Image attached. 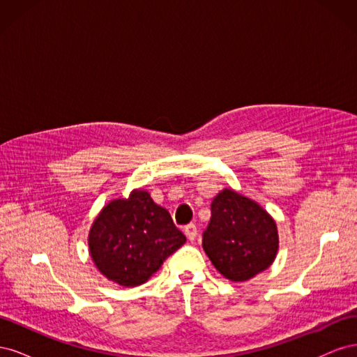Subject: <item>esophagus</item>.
I'll return each instance as SVG.
<instances>
[{
	"instance_id": "obj_1",
	"label": "esophagus",
	"mask_w": 357,
	"mask_h": 357,
	"mask_svg": "<svg viewBox=\"0 0 357 357\" xmlns=\"http://www.w3.org/2000/svg\"><path fill=\"white\" fill-rule=\"evenodd\" d=\"M185 234H186V236H188V238H189L190 241L195 240V238H197V235H198L197 225H195V223H189V225H186V226H185Z\"/></svg>"
}]
</instances>
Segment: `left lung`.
<instances>
[{
    "label": "left lung",
    "mask_w": 357,
    "mask_h": 357,
    "mask_svg": "<svg viewBox=\"0 0 357 357\" xmlns=\"http://www.w3.org/2000/svg\"><path fill=\"white\" fill-rule=\"evenodd\" d=\"M202 247L225 278L245 282L274 262L277 225L253 199L223 189L211 202V219L202 234Z\"/></svg>",
    "instance_id": "1"
}]
</instances>
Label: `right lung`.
<instances>
[{
    "mask_svg": "<svg viewBox=\"0 0 357 357\" xmlns=\"http://www.w3.org/2000/svg\"><path fill=\"white\" fill-rule=\"evenodd\" d=\"M95 266L112 282L134 287L146 283L165 259L186 243L169 213L146 190L113 199L96 215L89 231Z\"/></svg>",
    "mask_w": 357,
    "mask_h": 357,
    "instance_id": "1",
    "label": "right lung"
}]
</instances>
